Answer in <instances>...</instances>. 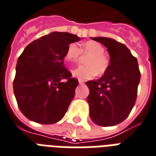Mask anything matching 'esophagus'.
<instances>
[{"label":"esophagus","mask_w":156,"mask_h":156,"mask_svg":"<svg viewBox=\"0 0 156 156\" xmlns=\"http://www.w3.org/2000/svg\"><path fill=\"white\" fill-rule=\"evenodd\" d=\"M78 83H79V84H81V85H82V84H83V83H84V82H83V79L79 78V79H78Z\"/></svg>","instance_id":"34e87169"}]
</instances>
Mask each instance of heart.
I'll return each instance as SVG.
<instances>
[{"label":"heart","instance_id":"heart-1","mask_svg":"<svg viewBox=\"0 0 156 156\" xmlns=\"http://www.w3.org/2000/svg\"><path fill=\"white\" fill-rule=\"evenodd\" d=\"M81 51L90 56L85 62L87 66H78L72 70V74L74 77L90 79L93 78L96 73L97 75H101L108 69L110 59L104 54V47L97 41H87L82 46L81 50L77 44H69L65 53V59L68 61H76L80 56Z\"/></svg>","mask_w":156,"mask_h":156}]
</instances>
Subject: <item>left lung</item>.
<instances>
[{"mask_svg":"<svg viewBox=\"0 0 156 156\" xmlns=\"http://www.w3.org/2000/svg\"><path fill=\"white\" fill-rule=\"evenodd\" d=\"M91 38L104 45L110 58L101 78L86 83L89 115L97 125L115 126L128 117L135 105L141 78L138 63L124 44L109 37Z\"/></svg>","mask_w":156,"mask_h":156,"instance_id":"1","label":"left lung"}]
</instances>
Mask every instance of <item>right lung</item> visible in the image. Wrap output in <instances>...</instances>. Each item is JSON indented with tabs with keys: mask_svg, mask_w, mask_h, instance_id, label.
<instances>
[{
	"mask_svg": "<svg viewBox=\"0 0 156 156\" xmlns=\"http://www.w3.org/2000/svg\"><path fill=\"white\" fill-rule=\"evenodd\" d=\"M81 39L74 34L54 32L28 44L20 55L14 93L20 111L29 120L52 124L65 116L78 81L71 78L64 59L69 45Z\"/></svg>",
	"mask_w": 156,
	"mask_h": 156,
	"instance_id": "add662e5",
	"label": "right lung"
}]
</instances>
